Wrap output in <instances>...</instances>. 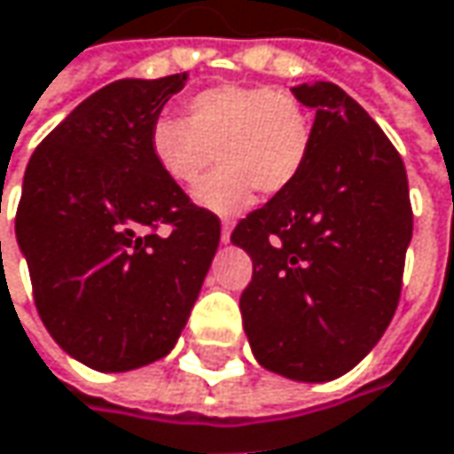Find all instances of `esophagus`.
Returning a JSON list of instances; mask_svg holds the SVG:
<instances>
[{"label": "esophagus", "instance_id": "34e87169", "mask_svg": "<svg viewBox=\"0 0 454 454\" xmlns=\"http://www.w3.org/2000/svg\"><path fill=\"white\" fill-rule=\"evenodd\" d=\"M230 235H232V222L224 219V222H222V242H224V245L230 242Z\"/></svg>", "mask_w": 454, "mask_h": 454}]
</instances>
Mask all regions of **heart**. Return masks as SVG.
Returning a JSON list of instances; mask_svg holds the SVG:
<instances>
[{
	"label": "heart",
	"mask_w": 454,
	"mask_h": 454,
	"mask_svg": "<svg viewBox=\"0 0 454 454\" xmlns=\"http://www.w3.org/2000/svg\"><path fill=\"white\" fill-rule=\"evenodd\" d=\"M314 143L311 114L294 94L255 86L219 83L193 94L186 120L160 114L148 132L155 166L178 186L196 184L193 199L219 215L253 204L255 192L278 196L296 184Z\"/></svg>",
	"instance_id": "b5f03b06"
}]
</instances>
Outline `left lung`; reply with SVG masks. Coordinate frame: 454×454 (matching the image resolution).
<instances>
[{"mask_svg":"<svg viewBox=\"0 0 454 454\" xmlns=\"http://www.w3.org/2000/svg\"><path fill=\"white\" fill-rule=\"evenodd\" d=\"M291 91L317 112L311 155L232 232L253 261L239 311L262 368L325 383L391 325L414 216L403 160L371 114L329 81Z\"/></svg>","mask_w":454,"mask_h":454,"instance_id":"1","label":"left lung"}]
</instances>
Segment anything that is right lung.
I'll return each mask as SVG.
<instances>
[{"label":"right lung","instance_id":"1","mask_svg":"<svg viewBox=\"0 0 454 454\" xmlns=\"http://www.w3.org/2000/svg\"><path fill=\"white\" fill-rule=\"evenodd\" d=\"M186 74L122 79L81 102L33 153L14 219L45 329L102 373L168 355L219 245L150 155L148 132Z\"/></svg>","mask_w":454,"mask_h":454}]
</instances>
